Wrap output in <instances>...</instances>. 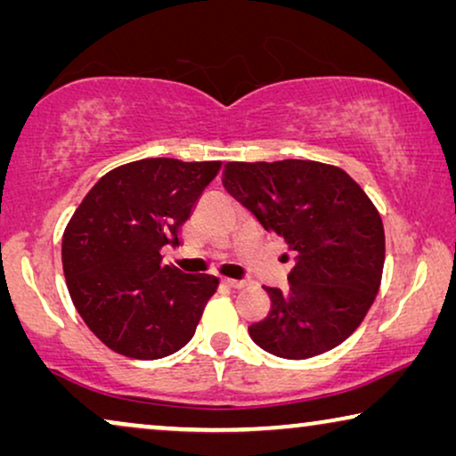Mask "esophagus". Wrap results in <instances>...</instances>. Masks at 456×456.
Listing matches in <instances>:
<instances>
[{
  "label": "esophagus",
  "mask_w": 456,
  "mask_h": 456,
  "mask_svg": "<svg viewBox=\"0 0 456 456\" xmlns=\"http://www.w3.org/2000/svg\"><path fill=\"white\" fill-rule=\"evenodd\" d=\"M224 284L230 286V289H245V280H234V278H224Z\"/></svg>",
  "instance_id": "obj_1"
}]
</instances>
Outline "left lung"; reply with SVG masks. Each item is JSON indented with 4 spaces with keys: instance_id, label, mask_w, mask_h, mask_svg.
Listing matches in <instances>:
<instances>
[{
    "instance_id": "obj_1",
    "label": "left lung",
    "mask_w": 456,
    "mask_h": 456,
    "mask_svg": "<svg viewBox=\"0 0 456 456\" xmlns=\"http://www.w3.org/2000/svg\"><path fill=\"white\" fill-rule=\"evenodd\" d=\"M222 183L295 257L289 290L265 286L272 309L248 326L255 345L309 359L345 342L382 282L384 224L371 199L345 170L311 159L228 161Z\"/></svg>"
}]
</instances>
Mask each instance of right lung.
<instances>
[{"label":"right lung","instance_id":"right-lung-1","mask_svg":"<svg viewBox=\"0 0 456 456\" xmlns=\"http://www.w3.org/2000/svg\"><path fill=\"white\" fill-rule=\"evenodd\" d=\"M222 161L149 158L99 178L68 222L61 264L68 292L105 346L130 359H161L195 334L220 280L161 264V247L180 245Z\"/></svg>","mask_w":456,"mask_h":456}]
</instances>
